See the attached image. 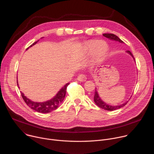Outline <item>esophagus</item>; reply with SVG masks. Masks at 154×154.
Returning a JSON list of instances; mask_svg holds the SVG:
<instances>
[{"instance_id": "34e87169", "label": "esophagus", "mask_w": 154, "mask_h": 154, "mask_svg": "<svg viewBox=\"0 0 154 154\" xmlns=\"http://www.w3.org/2000/svg\"><path fill=\"white\" fill-rule=\"evenodd\" d=\"M78 80L80 81V82H85L86 80V77L85 74H80L78 76V78H77Z\"/></svg>"}]
</instances>
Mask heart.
<instances>
[{"label":"heart","mask_w":154,"mask_h":154,"mask_svg":"<svg viewBox=\"0 0 154 154\" xmlns=\"http://www.w3.org/2000/svg\"><path fill=\"white\" fill-rule=\"evenodd\" d=\"M97 40H90L85 43L84 48L86 53L90 54L93 52V60L94 62L101 61L105 57L108 46L105 43L100 42Z\"/></svg>","instance_id":"1"}]
</instances>
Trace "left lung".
I'll list each match as a JSON object with an SVG mask.
<instances>
[{"label": "left lung", "mask_w": 154, "mask_h": 154, "mask_svg": "<svg viewBox=\"0 0 154 154\" xmlns=\"http://www.w3.org/2000/svg\"><path fill=\"white\" fill-rule=\"evenodd\" d=\"M103 35L105 37H106V38H108L109 39L114 40V41H118V42H119L121 43H123L124 42L121 39H119V37H118L116 35H115L114 34H112V33H104V34H103ZM127 52L128 54H129L131 57L134 58L133 55L131 54V53L129 51H127ZM134 60H135V58H134ZM94 101L95 103L98 106H99L100 108H101L102 109H105V110H108V111H113V110H115V109H119L120 108H122V107L124 106L127 103V102H128V101H127L126 102L124 103L122 105H116V106L109 105L106 103L105 102H104L103 101H102V100H101V99L100 98V97H99V96L98 94L97 90H95L94 96Z\"/></svg>", "instance_id": "8db88e82"}]
</instances>
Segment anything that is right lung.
Returning a JSON list of instances; mask_svg holds the SVG:
<instances>
[{"label":"right lung","instance_id":"right-lung-1","mask_svg":"<svg viewBox=\"0 0 154 154\" xmlns=\"http://www.w3.org/2000/svg\"><path fill=\"white\" fill-rule=\"evenodd\" d=\"M38 41L33 42L32 45L29 46V48L32 47V46L36 45L37 42ZM29 48L27 49H28ZM17 85H18V83L17 81ZM69 85V83H68L66 84L58 92V93L56 94L54 98L52 99L48 100L46 102H35L33 101H32L29 99H28L26 96H24V94L20 92L21 93V96L23 98L24 102L26 103V104L32 109H34L37 112L42 113H50L54 110H55V109H57L60 104L63 101L65 95H66V89H67V86ZM18 88H19L18 86Z\"/></svg>","mask_w":154,"mask_h":154}]
</instances>
